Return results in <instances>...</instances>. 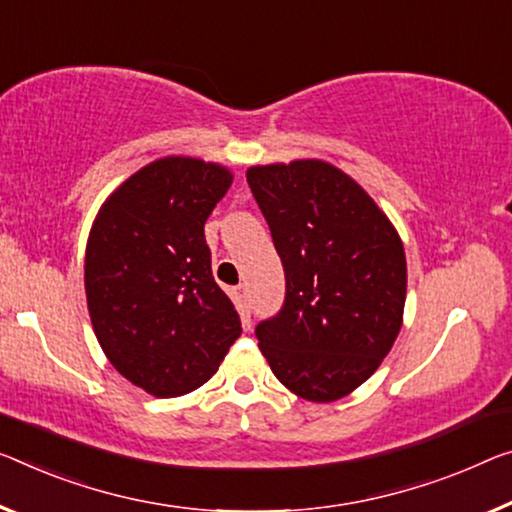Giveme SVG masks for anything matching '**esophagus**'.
Returning <instances> with one entry per match:
<instances>
[{
    "label": "esophagus",
    "mask_w": 512,
    "mask_h": 512,
    "mask_svg": "<svg viewBox=\"0 0 512 512\" xmlns=\"http://www.w3.org/2000/svg\"><path fill=\"white\" fill-rule=\"evenodd\" d=\"M235 297H238V302L249 309V286L247 283H240L238 288H235Z\"/></svg>",
    "instance_id": "1"
}]
</instances>
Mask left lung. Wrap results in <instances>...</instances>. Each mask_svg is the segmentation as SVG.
Wrapping results in <instances>:
<instances>
[{"mask_svg": "<svg viewBox=\"0 0 512 512\" xmlns=\"http://www.w3.org/2000/svg\"><path fill=\"white\" fill-rule=\"evenodd\" d=\"M247 183L286 272V300L258 322V348L283 387L332 403L377 371L400 332L403 242L364 187L329 162L249 167Z\"/></svg>", "mask_w": 512, "mask_h": 512, "instance_id": "obj_1", "label": "left lung"}]
</instances>
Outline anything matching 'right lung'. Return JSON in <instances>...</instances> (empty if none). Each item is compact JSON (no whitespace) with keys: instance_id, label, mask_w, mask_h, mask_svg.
<instances>
[{"instance_id":"1","label":"right lung","mask_w":512,"mask_h":512,"mask_svg":"<svg viewBox=\"0 0 512 512\" xmlns=\"http://www.w3.org/2000/svg\"><path fill=\"white\" fill-rule=\"evenodd\" d=\"M231 183L222 164L162 157L116 187L91 226L84 288L93 332L116 371L155 398L206 384L242 334L203 235Z\"/></svg>"}]
</instances>
